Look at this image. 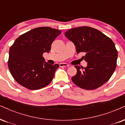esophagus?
<instances>
[{
    "label": "esophagus",
    "mask_w": 125,
    "mask_h": 125,
    "mask_svg": "<svg viewBox=\"0 0 125 125\" xmlns=\"http://www.w3.org/2000/svg\"><path fill=\"white\" fill-rule=\"evenodd\" d=\"M60 67H68L69 65L68 64H67V63H60V64H59Z\"/></svg>",
    "instance_id": "esophagus-1"
}]
</instances>
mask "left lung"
Listing matches in <instances>:
<instances>
[{"label": "left lung", "mask_w": 125, "mask_h": 125, "mask_svg": "<svg viewBox=\"0 0 125 125\" xmlns=\"http://www.w3.org/2000/svg\"><path fill=\"white\" fill-rule=\"evenodd\" d=\"M65 36L76 47L77 53L84 52L87 67L75 65L77 73L72 81L78 87L94 90L110 79L116 67L118 51L114 42L96 29L76 27L67 31Z\"/></svg>", "instance_id": "obj_1"}]
</instances>
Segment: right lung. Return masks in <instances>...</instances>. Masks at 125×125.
I'll list each match as a JSON object with an SVG mask.
<instances>
[{
  "label": "right lung",
  "instance_id": "obj_1",
  "mask_svg": "<svg viewBox=\"0 0 125 125\" xmlns=\"http://www.w3.org/2000/svg\"><path fill=\"white\" fill-rule=\"evenodd\" d=\"M61 31L43 27L20 36L10 47L8 67L17 82L30 90L45 87L53 79L59 65L44 62L43 54L49 53Z\"/></svg>",
  "mask_w": 125,
  "mask_h": 125
}]
</instances>
